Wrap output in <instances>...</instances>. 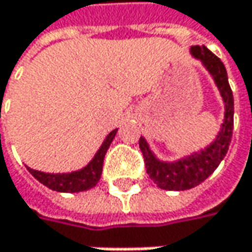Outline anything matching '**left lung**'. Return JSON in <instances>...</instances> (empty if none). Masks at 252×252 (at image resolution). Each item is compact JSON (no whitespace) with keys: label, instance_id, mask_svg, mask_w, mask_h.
Instances as JSON below:
<instances>
[{"label":"left lung","instance_id":"8db88e82","mask_svg":"<svg viewBox=\"0 0 252 252\" xmlns=\"http://www.w3.org/2000/svg\"><path fill=\"white\" fill-rule=\"evenodd\" d=\"M189 52L194 58L201 61L204 68L213 77L225 103V117L220 131L213 143L200 152L178 159L175 162L159 160L150 150L144 137H140L138 144L144 156L147 174L159 188L168 191H184L194 188L212 175L226 156L233 131V94L227 81V73L223 63L204 45L191 46Z\"/></svg>","mask_w":252,"mask_h":252}]
</instances>
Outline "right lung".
Returning a JSON list of instances; mask_svg holds the SVG:
<instances>
[{
  "instance_id": "1",
  "label": "right lung",
  "mask_w": 252,
  "mask_h": 252,
  "mask_svg": "<svg viewBox=\"0 0 252 252\" xmlns=\"http://www.w3.org/2000/svg\"><path fill=\"white\" fill-rule=\"evenodd\" d=\"M117 131L118 129H114V131H111L108 134V137L105 138V141L99 147L94 158L84 168H81L78 171L68 172V174H48V172L34 171V169H32L29 166H27V171L34 176L40 184H43L45 187H48V188H51L54 191H58V192L87 191V189L93 188L100 179L105 155H106V152H108Z\"/></svg>"
}]
</instances>
